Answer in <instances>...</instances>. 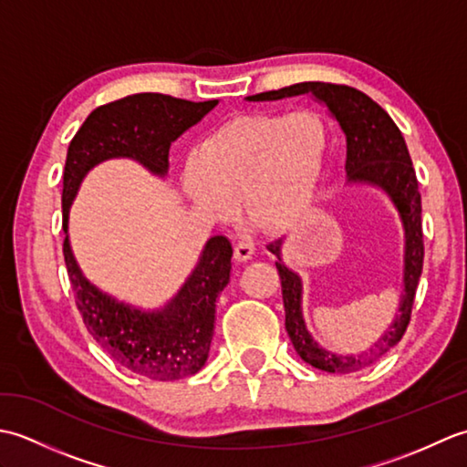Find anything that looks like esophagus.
<instances>
[{
	"mask_svg": "<svg viewBox=\"0 0 467 467\" xmlns=\"http://www.w3.org/2000/svg\"><path fill=\"white\" fill-rule=\"evenodd\" d=\"M254 253V244L253 243H246V241H239L234 243V259L239 263L249 261Z\"/></svg>",
	"mask_w": 467,
	"mask_h": 467,
	"instance_id": "esophagus-1",
	"label": "esophagus"
}]
</instances>
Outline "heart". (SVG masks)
<instances>
[{"mask_svg": "<svg viewBox=\"0 0 467 467\" xmlns=\"http://www.w3.org/2000/svg\"><path fill=\"white\" fill-rule=\"evenodd\" d=\"M327 146L329 130L315 110L244 114L198 144L182 188L211 221H228L241 201L253 224L285 231L309 213Z\"/></svg>", "mask_w": 467, "mask_h": 467, "instance_id": "heart-1", "label": "heart"}]
</instances>
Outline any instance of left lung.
Returning <instances> with one entry per match:
<instances>
[{
  "mask_svg": "<svg viewBox=\"0 0 467 467\" xmlns=\"http://www.w3.org/2000/svg\"><path fill=\"white\" fill-rule=\"evenodd\" d=\"M313 94L315 100L323 102L339 122L347 138V182H363L379 186L389 194L398 208L405 231V269H403V295L400 301V315L395 317L389 329L379 341L361 355H337L323 349L311 333L306 331L301 311L303 285L299 275L286 269L281 259L283 239L266 244L276 256V271L281 276L283 305H285V329L291 337L295 351L305 363L327 373H353L369 367L391 347L401 341L411 319L415 291L423 269V233H421V194L418 188L411 156L401 130L383 108L369 96L355 90L351 86L329 82H301L249 96L251 102L281 100V98Z\"/></svg>",
  "mask_w": 467,
  "mask_h": 467,
  "instance_id": "left-lung-1",
  "label": "left lung"
}]
</instances>
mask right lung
Segmentation results:
<instances>
[{
  "mask_svg": "<svg viewBox=\"0 0 467 467\" xmlns=\"http://www.w3.org/2000/svg\"><path fill=\"white\" fill-rule=\"evenodd\" d=\"M216 104L144 92L98 106L67 148L64 233L69 204L90 168L108 158H132L152 174L164 176L171 144ZM231 259L233 246L226 236H213L174 299L161 311L146 313L96 289L78 266L67 234L64 239L67 276L88 333L118 365L152 381L182 379L204 367L214 335L216 296L231 279Z\"/></svg>",
  "mask_w": 467,
  "mask_h": 467,
  "instance_id": "add662e5",
  "label": "right lung"
}]
</instances>
